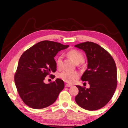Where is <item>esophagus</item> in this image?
Wrapping results in <instances>:
<instances>
[{
    "label": "esophagus",
    "instance_id": "1",
    "mask_svg": "<svg viewBox=\"0 0 128 128\" xmlns=\"http://www.w3.org/2000/svg\"><path fill=\"white\" fill-rule=\"evenodd\" d=\"M72 86V85H70V84H66L65 85V86H66V88H68V87H70Z\"/></svg>",
    "mask_w": 128,
    "mask_h": 128
}]
</instances>
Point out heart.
<instances>
[{
    "mask_svg": "<svg viewBox=\"0 0 128 128\" xmlns=\"http://www.w3.org/2000/svg\"><path fill=\"white\" fill-rule=\"evenodd\" d=\"M67 55L71 58L75 64H79L82 62L84 60L83 54L76 50H71L67 52ZM56 65L57 67H60L62 62V56L59 54L57 56L56 59ZM78 73L76 72L72 71H66L62 72L60 73L59 76L62 80L68 83H73L78 78Z\"/></svg>",
    "mask_w": 128,
    "mask_h": 128,
    "instance_id": "obj_1",
    "label": "heart"
}]
</instances>
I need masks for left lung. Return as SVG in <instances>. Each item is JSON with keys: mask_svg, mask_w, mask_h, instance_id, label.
Instances as JSON below:
<instances>
[{"mask_svg": "<svg viewBox=\"0 0 128 128\" xmlns=\"http://www.w3.org/2000/svg\"><path fill=\"white\" fill-rule=\"evenodd\" d=\"M86 53L88 69L81 79L88 81L89 88L77 85L78 94L75 100L81 108L88 110H99L113 97L117 85L116 67L112 56L98 44L86 42L75 46Z\"/></svg>", "mask_w": 128, "mask_h": 128, "instance_id": "8db88e82", "label": "left lung"}]
</instances>
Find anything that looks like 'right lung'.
<instances>
[{
	"label": "right lung",
	"instance_id": "add662e5",
	"mask_svg": "<svg viewBox=\"0 0 128 128\" xmlns=\"http://www.w3.org/2000/svg\"><path fill=\"white\" fill-rule=\"evenodd\" d=\"M69 45L43 40L26 50L19 59L14 80L19 96L25 104L34 109H42L56 101L64 88V81L45 84L46 76L56 70L54 57Z\"/></svg>",
	"mask_w": 128,
	"mask_h": 128
}]
</instances>
